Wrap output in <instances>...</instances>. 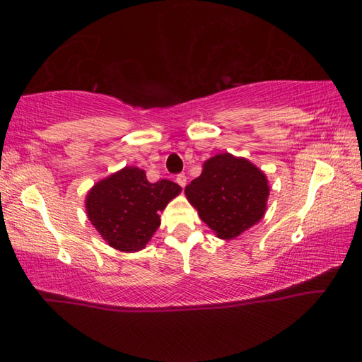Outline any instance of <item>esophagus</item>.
<instances>
[{
	"mask_svg": "<svg viewBox=\"0 0 362 362\" xmlns=\"http://www.w3.org/2000/svg\"><path fill=\"white\" fill-rule=\"evenodd\" d=\"M177 182L181 185V187H185V184H187V177H185L184 173H180L177 177Z\"/></svg>",
	"mask_w": 362,
	"mask_h": 362,
	"instance_id": "esophagus-1",
	"label": "esophagus"
}]
</instances>
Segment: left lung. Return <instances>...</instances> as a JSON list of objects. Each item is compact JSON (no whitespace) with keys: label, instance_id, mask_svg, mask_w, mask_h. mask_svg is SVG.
<instances>
[{"label":"left lung","instance_id":"left-lung-1","mask_svg":"<svg viewBox=\"0 0 362 362\" xmlns=\"http://www.w3.org/2000/svg\"><path fill=\"white\" fill-rule=\"evenodd\" d=\"M184 193L216 237L233 240L264 217L270 187L254 163L223 152L202 164Z\"/></svg>","mask_w":362,"mask_h":362}]
</instances>
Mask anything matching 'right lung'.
I'll return each mask as SVG.
<instances>
[{
    "mask_svg": "<svg viewBox=\"0 0 362 362\" xmlns=\"http://www.w3.org/2000/svg\"><path fill=\"white\" fill-rule=\"evenodd\" d=\"M181 193L169 180L149 182L144 169L125 166L98 181L86 194V213L108 246L144 249L158 229L160 213Z\"/></svg>",
    "mask_w": 362,
    "mask_h": 362,
    "instance_id": "1",
    "label": "right lung"
}]
</instances>
